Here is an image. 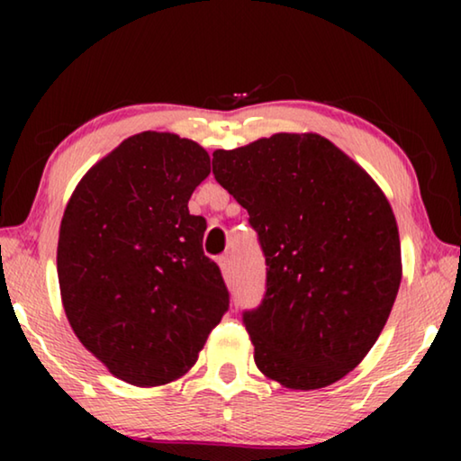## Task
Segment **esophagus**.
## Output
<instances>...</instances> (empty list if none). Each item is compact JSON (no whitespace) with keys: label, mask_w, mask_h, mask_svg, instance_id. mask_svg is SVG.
Instances as JSON below:
<instances>
[{"label":"esophagus","mask_w":461,"mask_h":461,"mask_svg":"<svg viewBox=\"0 0 461 461\" xmlns=\"http://www.w3.org/2000/svg\"><path fill=\"white\" fill-rule=\"evenodd\" d=\"M220 268H221V275L225 276V280H230L231 278V270H233L230 256H221V258H220Z\"/></svg>","instance_id":"1"}]
</instances>
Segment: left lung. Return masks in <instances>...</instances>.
Listing matches in <instances>:
<instances>
[{"instance_id":"8db88e82","label":"left lung","mask_w":461,"mask_h":461,"mask_svg":"<svg viewBox=\"0 0 461 461\" xmlns=\"http://www.w3.org/2000/svg\"><path fill=\"white\" fill-rule=\"evenodd\" d=\"M213 175L248 209L267 256V294L244 313L256 366L293 390L333 384L376 343L401 286L386 194L311 131L215 150Z\"/></svg>"}]
</instances>
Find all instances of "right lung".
Here are the masks:
<instances>
[{"label": "right lung", "instance_id": "1", "mask_svg": "<svg viewBox=\"0 0 461 461\" xmlns=\"http://www.w3.org/2000/svg\"><path fill=\"white\" fill-rule=\"evenodd\" d=\"M209 173L197 142L142 131L93 165L67 203L62 307L83 346L128 384L181 378L230 307L220 267L203 254L207 223L189 213Z\"/></svg>", "mask_w": 461, "mask_h": 461}]
</instances>
